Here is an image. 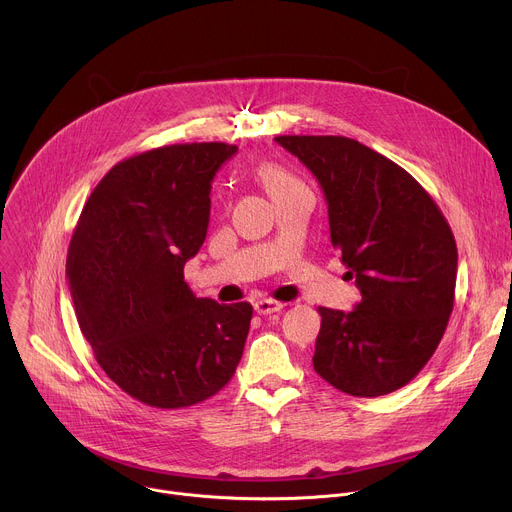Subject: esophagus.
<instances>
[{"mask_svg": "<svg viewBox=\"0 0 512 512\" xmlns=\"http://www.w3.org/2000/svg\"><path fill=\"white\" fill-rule=\"evenodd\" d=\"M283 306H285V304L275 302V300H257V302L253 304L255 312H257V314H261V316H265V314H273V312H279V310H283Z\"/></svg>", "mask_w": 512, "mask_h": 512, "instance_id": "obj_1", "label": "esophagus"}]
</instances>
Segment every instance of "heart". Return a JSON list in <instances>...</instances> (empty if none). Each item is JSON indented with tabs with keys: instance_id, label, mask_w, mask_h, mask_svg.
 <instances>
[{
	"instance_id": "obj_1",
	"label": "heart",
	"mask_w": 512,
	"mask_h": 512,
	"mask_svg": "<svg viewBox=\"0 0 512 512\" xmlns=\"http://www.w3.org/2000/svg\"><path fill=\"white\" fill-rule=\"evenodd\" d=\"M259 178H261L265 190H267L271 196L277 194V192H281V190H285V188H289V186L298 184V180H296L294 176H291L289 172H285L283 168L275 166V164H263V166H259Z\"/></svg>"
}]
</instances>
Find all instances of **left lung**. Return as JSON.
Masks as SVG:
<instances>
[{"instance_id":"8db88e82","label":"left lung","mask_w":512,"mask_h":512,"mask_svg":"<svg viewBox=\"0 0 512 512\" xmlns=\"http://www.w3.org/2000/svg\"><path fill=\"white\" fill-rule=\"evenodd\" d=\"M320 182L330 239L360 289L352 312L318 308L314 371L354 397L405 387L440 344L458 249L440 206L401 166L342 135H277Z\"/></svg>"}]
</instances>
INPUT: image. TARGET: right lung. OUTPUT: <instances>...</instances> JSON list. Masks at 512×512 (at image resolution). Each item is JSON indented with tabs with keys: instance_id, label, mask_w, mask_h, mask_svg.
I'll return each instance as SVG.
<instances>
[{
	"instance_id": "right-lung-1",
	"label": "right lung",
	"mask_w": 512,
	"mask_h": 512,
	"mask_svg": "<svg viewBox=\"0 0 512 512\" xmlns=\"http://www.w3.org/2000/svg\"><path fill=\"white\" fill-rule=\"evenodd\" d=\"M237 145H162L115 164L72 233L66 277L83 336L107 377L158 409L221 391L253 308L196 298L184 265L206 239L210 182Z\"/></svg>"
}]
</instances>
